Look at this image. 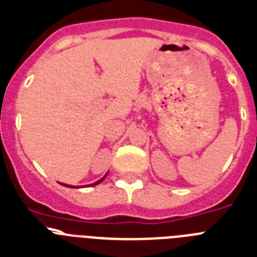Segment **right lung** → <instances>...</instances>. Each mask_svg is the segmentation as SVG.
<instances>
[{
	"mask_svg": "<svg viewBox=\"0 0 257 257\" xmlns=\"http://www.w3.org/2000/svg\"><path fill=\"white\" fill-rule=\"evenodd\" d=\"M106 175H107V174H106ZM106 175H105V177H103V178H101L100 180H97L96 183L91 184V186H97V184H100L101 182H102V180L105 179V178H106ZM60 184H62V186H65V187H70V188H78V187H75V186H70V184H65V183H60Z\"/></svg>",
	"mask_w": 257,
	"mask_h": 257,
	"instance_id": "right-lung-1",
	"label": "right lung"
}]
</instances>
